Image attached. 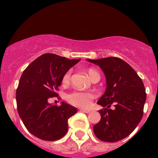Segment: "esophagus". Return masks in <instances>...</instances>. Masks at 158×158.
<instances>
[{
  "instance_id": "esophagus-1",
  "label": "esophagus",
  "mask_w": 158,
  "mask_h": 158,
  "mask_svg": "<svg viewBox=\"0 0 158 158\" xmlns=\"http://www.w3.org/2000/svg\"><path fill=\"white\" fill-rule=\"evenodd\" d=\"M81 112H85V113H89L90 110H86V109H80Z\"/></svg>"
}]
</instances>
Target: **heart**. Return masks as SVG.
Listing matches in <instances>:
<instances>
[{"instance_id":"1","label":"heart","mask_w":158,"mask_h":158,"mask_svg":"<svg viewBox=\"0 0 158 158\" xmlns=\"http://www.w3.org/2000/svg\"><path fill=\"white\" fill-rule=\"evenodd\" d=\"M88 75L91 80L97 77L100 78V74L98 73V72L93 69H89L88 70ZM70 77L71 71L68 70L62 77V83L65 85L69 83L70 81ZM93 98H94V94L90 92L74 91L70 93L67 96V100L69 101V103L76 107H83V108L89 107Z\"/></svg>"}]
</instances>
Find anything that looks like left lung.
<instances>
[{
    "label": "left lung",
    "mask_w": 158,
    "mask_h": 158,
    "mask_svg": "<svg viewBox=\"0 0 158 158\" xmlns=\"http://www.w3.org/2000/svg\"><path fill=\"white\" fill-rule=\"evenodd\" d=\"M87 61L100 66L107 82L105 93L97 102L104 108L99 111L101 118L93 127L95 135L104 142L122 140L133 132L143 115L146 100L143 82L135 69L120 58ZM111 104L115 110L110 108Z\"/></svg>",
    "instance_id": "obj_1"
}]
</instances>
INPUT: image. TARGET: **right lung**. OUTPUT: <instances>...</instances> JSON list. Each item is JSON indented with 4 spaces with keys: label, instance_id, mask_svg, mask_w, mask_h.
<instances>
[{
    "label": "right lung",
    "instance_id": "add662e5",
    "mask_svg": "<svg viewBox=\"0 0 158 158\" xmlns=\"http://www.w3.org/2000/svg\"><path fill=\"white\" fill-rule=\"evenodd\" d=\"M79 59H68L44 54L25 69L16 90L17 111L31 134L45 141L62 139L68 131V119L77 112L76 107L62 102L58 107L49 103L58 96L62 77Z\"/></svg>",
    "mask_w": 158,
    "mask_h": 158
}]
</instances>
